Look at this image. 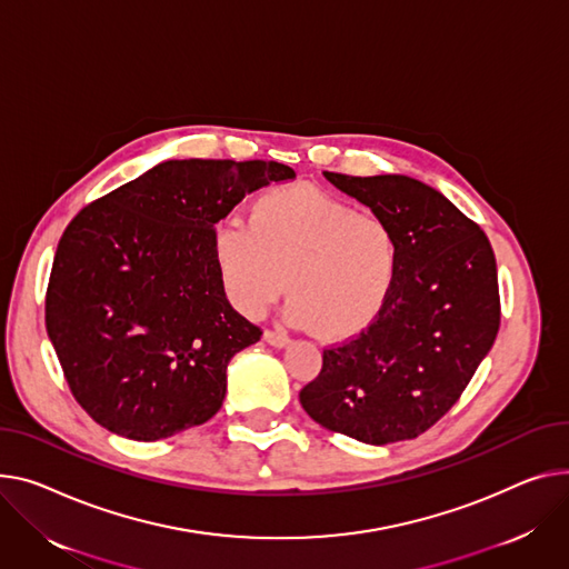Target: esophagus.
<instances>
[{
  "label": "esophagus",
  "mask_w": 569,
  "mask_h": 569,
  "mask_svg": "<svg viewBox=\"0 0 569 569\" xmlns=\"http://www.w3.org/2000/svg\"><path fill=\"white\" fill-rule=\"evenodd\" d=\"M262 340H264V343H268V346L279 348V350L290 343V338H288L286 333H279V331H272V329H268V331L262 333Z\"/></svg>",
  "instance_id": "esophagus-1"
}]
</instances>
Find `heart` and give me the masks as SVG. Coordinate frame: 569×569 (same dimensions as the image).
<instances>
[{"label":"heart","instance_id":"obj_1","mask_svg":"<svg viewBox=\"0 0 569 569\" xmlns=\"http://www.w3.org/2000/svg\"><path fill=\"white\" fill-rule=\"evenodd\" d=\"M214 264L242 316H262L288 288L286 322L338 343L385 311L400 247L380 217L316 189H274L251 206L247 226H219Z\"/></svg>","mask_w":569,"mask_h":569}]
</instances>
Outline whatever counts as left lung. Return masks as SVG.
<instances>
[{
    "mask_svg": "<svg viewBox=\"0 0 569 569\" xmlns=\"http://www.w3.org/2000/svg\"><path fill=\"white\" fill-rule=\"evenodd\" d=\"M325 178L391 226L400 270L380 318L350 343L325 350L299 402L322 428L363 443L413 439L458 402L495 346V251L478 223L421 180Z\"/></svg>",
    "mask_w": 569,
    "mask_h": 569,
    "instance_id": "left-lung-1",
    "label": "left lung"
}]
</instances>
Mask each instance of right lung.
Listing matches in <instances>:
<instances>
[{
  "label": "right lung",
  "instance_id": "1",
  "mask_svg": "<svg viewBox=\"0 0 569 569\" xmlns=\"http://www.w3.org/2000/svg\"><path fill=\"white\" fill-rule=\"evenodd\" d=\"M292 176L262 160H167L68 223L46 325L74 400L96 423L158 441L219 411L229 361L262 331L226 299L214 223Z\"/></svg>",
  "mask_w": 569,
  "mask_h": 569
}]
</instances>
